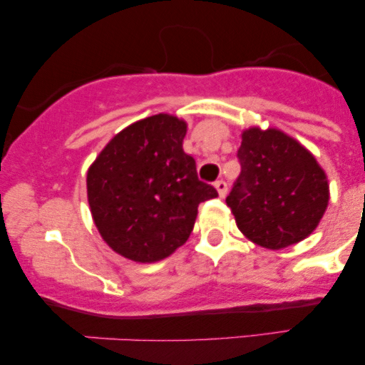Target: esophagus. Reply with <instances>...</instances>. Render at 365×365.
I'll return each instance as SVG.
<instances>
[{
	"label": "esophagus",
	"instance_id": "obj_1",
	"mask_svg": "<svg viewBox=\"0 0 365 365\" xmlns=\"http://www.w3.org/2000/svg\"><path fill=\"white\" fill-rule=\"evenodd\" d=\"M217 194H220V197H225L226 194H228V183L225 182V180H217V182L215 183Z\"/></svg>",
	"mask_w": 365,
	"mask_h": 365
}]
</instances>
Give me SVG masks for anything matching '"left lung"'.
<instances>
[{
	"mask_svg": "<svg viewBox=\"0 0 365 365\" xmlns=\"http://www.w3.org/2000/svg\"><path fill=\"white\" fill-rule=\"evenodd\" d=\"M240 175L226 204L254 244L278 250L304 240L328 207V180L317 161L279 130L250 128L237 153Z\"/></svg>",
	"mask_w": 365,
	"mask_h": 365,
	"instance_id": "8db88e82",
	"label": "left lung"
}]
</instances>
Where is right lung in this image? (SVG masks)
<instances>
[{
    "mask_svg": "<svg viewBox=\"0 0 365 365\" xmlns=\"http://www.w3.org/2000/svg\"><path fill=\"white\" fill-rule=\"evenodd\" d=\"M185 121L154 115L110 140L87 173L94 223L115 252L137 262L168 257L190 237L200 202L217 197L183 150Z\"/></svg>",
    "mask_w": 365,
    "mask_h": 365,
    "instance_id": "add662e5",
    "label": "right lung"
}]
</instances>
